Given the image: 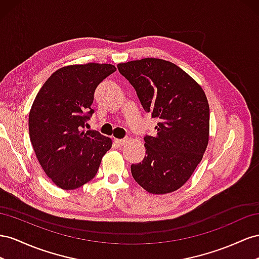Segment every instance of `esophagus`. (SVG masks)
<instances>
[{
	"mask_svg": "<svg viewBox=\"0 0 259 259\" xmlns=\"http://www.w3.org/2000/svg\"><path fill=\"white\" fill-rule=\"evenodd\" d=\"M114 142L118 146H122L125 143V140L124 139H114Z\"/></svg>",
	"mask_w": 259,
	"mask_h": 259,
	"instance_id": "1",
	"label": "esophagus"
}]
</instances>
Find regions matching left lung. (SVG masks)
Returning a JSON list of instances; mask_svg holds the SVG:
<instances>
[{
    "label": "left lung",
    "instance_id": "8db88e82",
    "mask_svg": "<svg viewBox=\"0 0 259 259\" xmlns=\"http://www.w3.org/2000/svg\"><path fill=\"white\" fill-rule=\"evenodd\" d=\"M146 113L159 122L145 136L146 156L131 174L152 194L180 189L202 160L209 138V105L196 81L174 63L143 58L118 64Z\"/></svg>",
    "mask_w": 259,
    "mask_h": 259
}]
</instances>
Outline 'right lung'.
Instances as JSON below:
<instances>
[{
    "mask_svg": "<svg viewBox=\"0 0 259 259\" xmlns=\"http://www.w3.org/2000/svg\"><path fill=\"white\" fill-rule=\"evenodd\" d=\"M116 71L110 64L89 63L60 68L46 81L29 113V136L44 172L58 188L82 187L97 175L112 140L83 131L94 113V91Z\"/></svg>",
    "mask_w": 259,
    "mask_h": 259,
    "instance_id": "obj_1",
    "label": "right lung"
}]
</instances>
